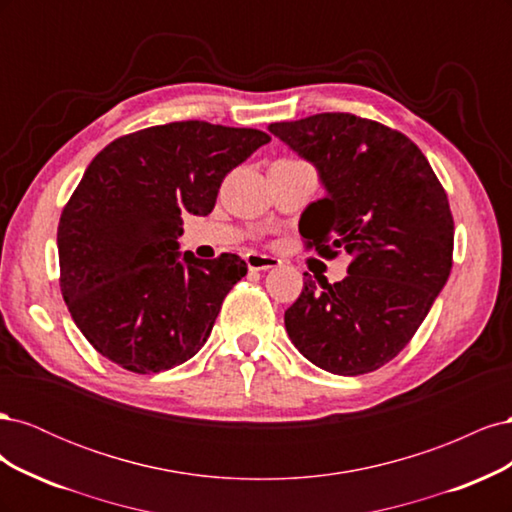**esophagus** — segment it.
Returning a JSON list of instances; mask_svg holds the SVG:
<instances>
[{
  "label": "esophagus",
  "instance_id": "1",
  "mask_svg": "<svg viewBox=\"0 0 512 512\" xmlns=\"http://www.w3.org/2000/svg\"><path fill=\"white\" fill-rule=\"evenodd\" d=\"M245 262H247V269H250V271H269V269H275V267L282 265L280 258L267 256V254H258V252L247 254Z\"/></svg>",
  "mask_w": 512,
  "mask_h": 512
}]
</instances>
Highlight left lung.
<instances>
[{
    "mask_svg": "<svg viewBox=\"0 0 512 512\" xmlns=\"http://www.w3.org/2000/svg\"><path fill=\"white\" fill-rule=\"evenodd\" d=\"M318 170L324 196L303 215L307 247L348 252L342 282H314L284 314L297 350L324 371L361 376L406 348L453 267V215L423 151L406 134L350 113L271 123Z\"/></svg>",
    "mask_w": 512,
    "mask_h": 512,
    "instance_id": "8db88e82",
    "label": "left lung"
}]
</instances>
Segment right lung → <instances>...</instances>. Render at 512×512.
<instances>
[{
  "instance_id": "right-lung-1",
  "label": "right lung",
  "mask_w": 512,
  "mask_h": 512,
  "mask_svg": "<svg viewBox=\"0 0 512 512\" xmlns=\"http://www.w3.org/2000/svg\"><path fill=\"white\" fill-rule=\"evenodd\" d=\"M269 141L252 128L175 121L121 136L91 160L59 218V286L108 361L158 374L205 346L247 265L177 252L181 215H209L224 177Z\"/></svg>"
}]
</instances>
